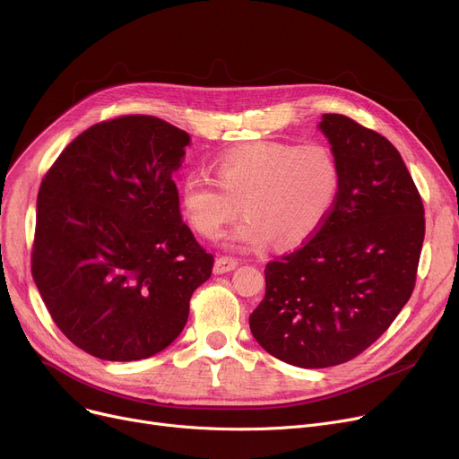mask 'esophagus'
Segmentation results:
<instances>
[{
  "label": "esophagus",
  "instance_id": "34e87169",
  "mask_svg": "<svg viewBox=\"0 0 459 459\" xmlns=\"http://www.w3.org/2000/svg\"><path fill=\"white\" fill-rule=\"evenodd\" d=\"M237 266H238V261H237V259H233V257H219V259L215 261L213 272H215L217 275H222V273L233 272Z\"/></svg>",
  "mask_w": 459,
  "mask_h": 459
}]
</instances>
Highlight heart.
I'll list each match as a JSON object with an SVG mask.
<instances>
[{
	"instance_id": "obj_1",
	"label": "heart",
	"mask_w": 459,
	"mask_h": 459,
	"mask_svg": "<svg viewBox=\"0 0 459 459\" xmlns=\"http://www.w3.org/2000/svg\"><path fill=\"white\" fill-rule=\"evenodd\" d=\"M219 182L191 173L182 184V206L191 226L219 238L240 213L247 217L230 233L242 249L272 242L293 247L312 238L332 215L341 191V168L330 147L288 142L237 145L217 162Z\"/></svg>"
}]
</instances>
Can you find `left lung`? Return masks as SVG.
<instances>
[{
    "label": "left lung",
    "mask_w": 459,
    "mask_h": 459,
    "mask_svg": "<svg viewBox=\"0 0 459 459\" xmlns=\"http://www.w3.org/2000/svg\"><path fill=\"white\" fill-rule=\"evenodd\" d=\"M341 168L323 228L266 264V295L249 316L257 342L300 368L346 363L377 341L409 302L425 210L399 151L342 115L319 126Z\"/></svg>",
    "instance_id": "8db88e82"
}]
</instances>
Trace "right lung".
<instances>
[{
  "instance_id": "1",
  "label": "right lung",
  "mask_w": 459,
  "mask_h": 459,
  "mask_svg": "<svg viewBox=\"0 0 459 459\" xmlns=\"http://www.w3.org/2000/svg\"><path fill=\"white\" fill-rule=\"evenodd\" d=\"M186 131L129 115L78 134L36 202L32 277L64 335L106 361H138L184 330L213 255L180 215Z\"/></svg>"
}]
</instances>
